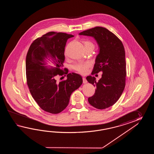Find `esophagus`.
Here are the masks:
<instances>
[{
	"instance_id": "obj_1",
	"label": "esophagus",
	"mask_w": 154,
	"mask_h": 154,
	"mask_svg": "<svg viewBox=\"0 0 154 154\" xmlns=\"http://www.w3.org/2000/svg\"><path fill=\"white\" fill-rule=\"evenodd\" d=\"M82 80H83V83L84 84H86V83L88 82V81H87V80L85 78H82Z\"/></svg>"
}]
</instances>
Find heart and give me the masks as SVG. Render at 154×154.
I'll return each instance as SVG.
<instances>
[{"instance_id":"obj_1","label":"heart","mask_w":154,"mask_h":154,"mask_svg":"<svg viewBox=\"0 0 154 154\" xmlns=\"http://www.w3.org/2000/svg\"><path fill=\"white\" fill-rule=\"evenodd\" d=\"M85 48H94V45L93 43L89 41H85L84 42ZM91 66V63L90 62H80L75 64L73 66V69L77 72L82 74H86L88 72V68Z\"/></svg>"}]
</instances>
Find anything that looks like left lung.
I'll return each mask as SVG.
<instances>
[{
	"mask_svg": "<svg viewBox=\"0 0 154 154\" xmlns=\"http://www.w3.org/2000/svg\"><path fill=\"white\" fill-rule=\"evenodd\" d=\"M79 35L94 37L99 47L92 74L102 72V75L98 82L94 76L86 77L96 87L88 102L99 109L108 108L118 101L125 89L127 72L124 46L115 34L102 27H95Z\"/></svg>",
	"mask_w": 154,
	"mask_h": 154,
	"instance_id": "1",
	"label": "left lung"
}]
</instances>
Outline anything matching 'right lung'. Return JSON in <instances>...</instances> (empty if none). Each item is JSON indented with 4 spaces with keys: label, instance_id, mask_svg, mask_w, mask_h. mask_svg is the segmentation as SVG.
Masks as SVG:
<instances>
[{
    "label": "right lung",
    "instance_id": "obj_1",
    "mask_svg": "<svg viewBox=\"0 0 154 154\" xmlns=\"http://www.w3.org/2000/svg\"><path fill=\"white\" fill-rule=\"evenodd\" d=\"M72 37L66 33H47L33 42L26 56L29 92L43 110L52 114L59 113L67 107L72 94L82 83V76L68 74L67 69L63 71L66 42ZM48 57L52 60L53 66L48 65ZM64 73L67 74V79L59 82L57 76Z\"/></svg>",
    "mask_w": 154,
    "mask_h": 154
}]
</instances>
